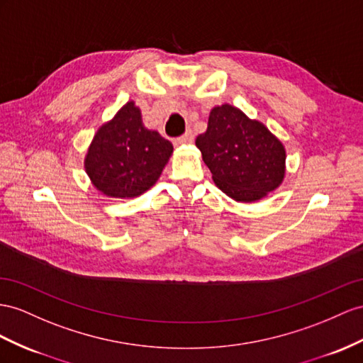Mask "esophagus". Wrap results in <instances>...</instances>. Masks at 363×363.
<instances>
[{
  "label": "esophagus",
  "mask_w": 363,
  "mask_h": 363,
  "mask_svg": "<svg viewBox=\"0 0 363 363\" xmlns=\"http://www.w3.org/2000/svg\"><path fill=\"white\" fill-rule=\"evenodd\" d=\"M193 139H194V135H193L191 130H189V132L185 133V135L176 138L174 139V144H191Z\"/></svg>",
  "instance_id": "34e87169"
}]
</instances>
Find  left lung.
Wrapping results in <instances>:
<instances>
[{
    "label": "left lung",
    "mask_w": 363,
    "mask_h": 363,
    "mask_svg": "<svg viewBox=\"0 0 363 363\" xmlns=\"http://www.w3.org/2000/svg\"><path fill=\"white\" fill-rule=\"evenodd\" d=\"M196 147L213 181L231 199L255 202L277 189L285 176V148L262 123L224 104L210 111Z\"/></svg>",
    "instance_id": "8db88e82"
}]
</instances>
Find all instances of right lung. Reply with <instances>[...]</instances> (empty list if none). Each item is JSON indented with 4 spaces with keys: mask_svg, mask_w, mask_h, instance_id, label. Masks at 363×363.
<instances>
[{
    "mask_svg": "<svg viewBox=\"0 0 363 363\" xmlns=\"http://www.w3.org/2000/svg\"><path fill=\"white\" fill-rule=\"evenodd\" d=\"M172 153V143L145 128L141 110L130 101L93 138L86 172L106 196L135 198L153 187Z\"/></svg>",
    "mask_w": 363,
    "mask_h": 363,
    "instance_id": "obj_1",
    "label": "right lung"
}]
</instances>
